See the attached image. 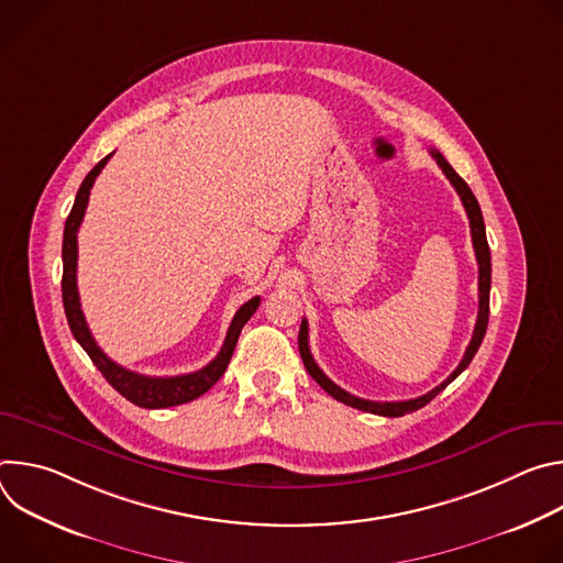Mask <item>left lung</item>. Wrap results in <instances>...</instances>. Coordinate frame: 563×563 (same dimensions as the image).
Returning a JSON list of instances; mask_svg holds the SVG:
<instances>
[{"instance_id": "8db88e82", "label": "left lung", "mask_w": 563, "mask_h": 563, "mask_svg": "<svg viewBox=\"0 0 563 563\" xmlns=\"http://www.w3.org/2000/svg\"><path fill=\"white\" fill-rule=\"evenodd\" d=\"M432 157L437 159V165L441 167V172L445 174V178L452 183V187L456 189L463 207H465V213L470 218V233H472V245H474V254H476V263H478V313H476V325H474V332H472V341L461 358V363L456 365V369L441 383L437 385L434 389H430L428 394L423 396H417V398H410V400H365V398H358L345 389H341L334 380H330L323 369H320L309 352V328H307V320L302 318L300 323V332H298V350H300V358L305 363V369L311 374V378L323 387L330 396H334L336 400H341V404L345 406H352L356 410H363V412H369V415H378V417H404V415H410L415 410H421L423 406H428L430 400L441 391L445 389L467 365L470 361L474 358L481 341H484L486 336V330H488V316H490V280H493V265H490V247H488V238H486V224H484V216H481V207L474 198V194L470 191V187L465 185V180L450 167L448 159L439 153V151H430Z\"/></svg>"}]
</instances>
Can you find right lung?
I'll list each match as a JSON object with an SVG mask.
<instances>
[{
  "label": "right lung",
  "mask_w": 563,
  "mask_h": 563,
  "mask_svg": "<svg viewBox=\"0 0 563 563\" xmlns=\"http://www.w3.org/2000/svg\"><path fill=\"white\" fill-rule=\"evenodd\" d=\"M109 157H111V153L107 157H102L100 163L89 172V176L85 178L82 187H79V191L75 196L73 209L64 224L62 300H64V311L68 318V328H70L75 341L85 347V352L89 354L93 365L102 372V376L113 385V389H118L126 400H131V404H135L137 408H146V410L183 406V404H189V400L202 396L207 389H211L216 385V380L224 374V369L231 361V354L235 350L240 330L245 328L247 320L258 309L261 296H254L252 300H247L235 311L218 356L198 372L180 374V376H144V374L131 372V369L118 365L115 361H111L98 347L96 339L91 336V330L85 320L82 307H79V294H77V229H79V224H82L93 183L100 176V172L104 169V165L109 163Z\"/></svg>",
  "instance_id": "right-lung-1"
}]
</instances>
